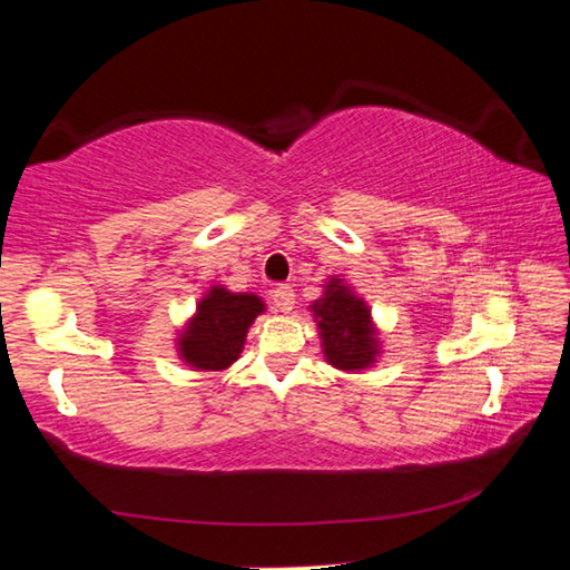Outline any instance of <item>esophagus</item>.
Masks as SVG:
<instances>
[{
  "mask_svg": "<svg viewBox=\"0 0 570 570\" xmlns=\"http://www.w3.org/2000/svg\"><path fill=\"white\" fill-rule=\"evenodd\" d=\"M272 298H274L276 312L288 314V312H292V308H294V288H292V286H286V284L276 286L274 292H272Z\"/></svg>",
  "mask_w": 570,
  "mask_h": 570,
  "instance_id": "1",
  "label": "esophagus"
}]
</instances>
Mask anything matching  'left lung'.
Wrapping results in <instances>:
<instances>
[{"label":"left lung","instance_id":"8db88e82","mask_svg":"<svg viewBox=\"0 0 570 570\" xmlns=\"http://www.w3.org/2000/svg\"><path fill=\"white\" fill-rule=\"evenodd\" d=\"M322 336L326 362L344 372H362L377 362L380 336L372 312L344 278H330L324 296L308 306Z\"/></svg>","mask_w":570,"mask_h":570}]
</instances>
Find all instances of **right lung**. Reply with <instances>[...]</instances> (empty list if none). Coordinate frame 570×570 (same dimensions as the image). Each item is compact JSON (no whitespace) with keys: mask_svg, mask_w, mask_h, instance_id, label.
I'll use <instances>...</instances> for the list:
<instances>
[{"mask_svg":"<svg viewBox=\"0 0 570 570\" xmlns=\"http://www.w3.org/2000/svg\"><path fill=\"white\" fill-rule=\"evenodd\" d=\"M266 312L262 296L210 286L176 336L178 356L196 372H224L244 352L248 326Z\"/></svg>","mask_w":570,"mask_h":570,"instance_id":"1","label":"right lung"}]
</instances>
